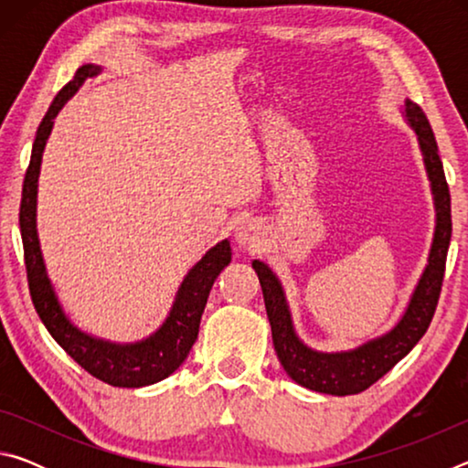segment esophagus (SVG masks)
Returning <instances> with one entry per match:
<instances>
[{
    "mask_svg": "<svg viewBox=\"0 0 468 468\" xmlns=\"http://www.w3.org/2000/svg\"><path fill=\"white\" fill-rule=\"evenodd\" d=\"M235 243L243 250H256L262 243V231H260L256 223L245 220V223H239L235 229Z\"/></svg>",
    "mask_w": 468,
    "mask_h": 468,
    "instance_id": "1",
    "label": "esophagus"
}]
</instances>
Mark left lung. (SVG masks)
<instances>
[{
	"instance_id": "1",
	"label": "left lung",
	"mask_w": 468,
	"mask_h": 468,
	"mask_svg": "<svg viewBox=\"0 0 468 468\" xmlns=\"http://www.w3.org/2000/svg\"><path fill=\"white\" fill-rule=\"evenodd\" d=\"M400 113L415 132L419 150L423 156V167L430 179L433 197L435 227L427 264L407 301L400 318L390 330L374 336L346 351H318L301 340L292 322V314L287 301V292L279 276L266 262L253 260L251 268L258 274L262 287L264 305L272 330V343L276 357H279L287 376L307 390L346 396L367 390L379 378L388 374L402 357H407L433 318L438 305L443 268H446V253L452 237V218H450V192L443 176V167L438 154L431 125L427 122L421 107L410 99L400 105Z\"/></svg>"
}]
</instances>
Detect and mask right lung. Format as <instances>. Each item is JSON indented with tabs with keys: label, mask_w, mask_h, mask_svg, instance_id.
I'll return each mask as SVG.
<instances>
[{
	"label": "right lung",
	"mask_w": 468,
	"mask_h": 468,
	"mask_svg": "<svg viewBox=\"0 0 468 468\" xmlns=\"http://www.w3.org/2000/svg\"><path fill=\"white\" fill-rule=\"evenodd\" d=\"M99 63H84L78 68L76 76L69 80L53 99L41 125H38L33 154L27 169L25 186H22L20 202V233L25 245V262L28 274V289L33 297L38 318L58 340V345L72 357L78 366L84 367L90 376L101 382L117 388H142L161 382L179 369L189 355L200 330V320L208 301L210 289L217 276L231 262V243L229 239L218 241L197 262L189 268L181 281L173 299V305L161 326L148 336L132 343H115V340L94 336L76 326L72 318L63 310L53 282L47 272V264L41 250L37 229V197L38 176H41L43 153L47 140L51 136L53 120L63 105L74 97L78 89L102 72Z\"/></svg>",
	"instance_id": "add662e5"
}]
</instances>
